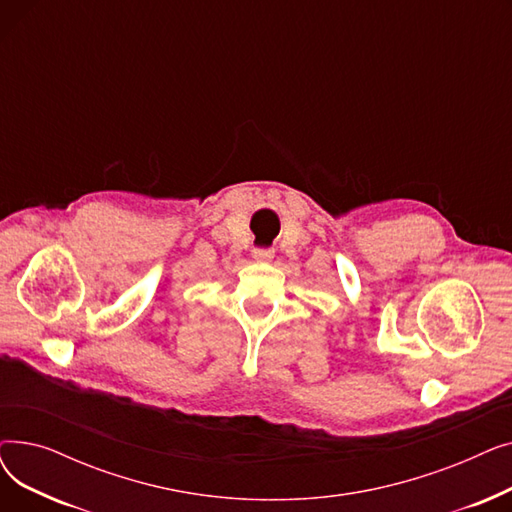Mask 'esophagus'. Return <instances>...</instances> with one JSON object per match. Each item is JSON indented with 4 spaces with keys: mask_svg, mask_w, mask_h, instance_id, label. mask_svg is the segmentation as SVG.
Here are the masks:
<instances>
[{
    "mask_svg": "<svg viewBox=\"0 0 512 512\" xmlns=\"http://www.w3.org/2000/svg\"><path fill=\"white\" fill-rule=\"evenodd\" d=\"M253 257H255L257 261H270V259L274 257V251H272V249L257 247V249H253Z\"/></svg>",
    "mask_w": 512,
    "mask_h": 512,
    "instance_id": "esophagus-1",
    "label": "esophagus"
}]
</instances>
